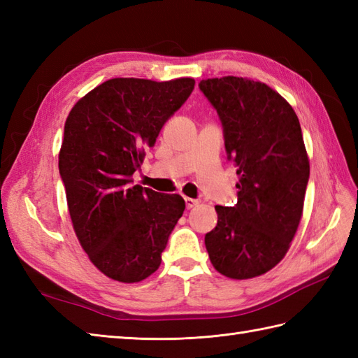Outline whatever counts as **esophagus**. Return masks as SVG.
<instances>
[{
  "mask_svg": "<svg viewBox=\"0 0 358 358\" xmlns=\"http://www.w3.org/2000/svg\"><path fill=\"white\" fill-rule=\"evenodd\" d=\"M185 203H186L187 209H192V208L196 206V204H199V201L194 200V199H189V196H185Z\"/></svg>",
  "mask_w": 358,
  "mask_h": 358,
  "instance_id": "34e87169",
  "label": "esophagus"
}]
</instances>
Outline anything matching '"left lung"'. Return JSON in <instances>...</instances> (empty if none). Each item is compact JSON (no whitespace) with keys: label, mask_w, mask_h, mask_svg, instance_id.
I'll return each mask as SVG.
<instances>
[{"label":"left lung","mask_w":358,"mask_h":358,"mask_svg":"<svg viewBox=\"0 0 358 358\" xmlns=\"http://www.w3.org/2000/svg\"><path fill=\"white\" fill-rule=\"evenodd\" d=\"M237 166V204L215 206L206 234L210 263L223 275H263L286 255L303 214L309 158L292 106L264 83L223 77L200 81Z\"/></svg>","instance_id":"obj_1"}]
</instances>
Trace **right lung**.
<instances>
[{
  "label": "right lung",
  "instance_id": "1",
  "mask_svg": "<svg viewBox=\"0 0 358 358\" xmlns=\"http://www.w3.org/2000/svg\"><path fill=\"white\" fill-rule=\"evenodd\" d=\"M194 86L192 78H112L83 96L66 120L58 167L73 231L112 280L136 283L152 275L183 215L178 194L131 183L144 150Z\"/></svg>",
  "mask_w": 358,
  "mask_h": 358
}]
</instances>
